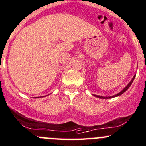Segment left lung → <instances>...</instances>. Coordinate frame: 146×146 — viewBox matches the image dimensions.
Returning <instances> with one entry per match:
<instances>
[{
	"label": "left lung",
	"instance_id": "8db88e82",
	"mask_svg": "<svg viewBox=\"0 0 146 146\" xmlns=\"http://www.w3.org/2000/svg\"><path fill=\"white\" fill-rule=\"evenodd\" d=\"M135 76H136V75H135V76H134V77H133V78H132V80H131V81H130L129 82V83L128 84V85H127V86H126V87H125V88L123 89V90H122V91L120 92H119L118 94H115V95H113V96H99V95H94V96H96V97H98V98H100V99H110V98H113V97H116V96H119V95H121V94H123L124 92H125L126 91H127V90H128L129 89V87H130V86H131V83H132L133 82V81H134V78H135Z\"/></svg>",
	"mask_w": 146,
	"mask_h": 146
}]
</instances>
